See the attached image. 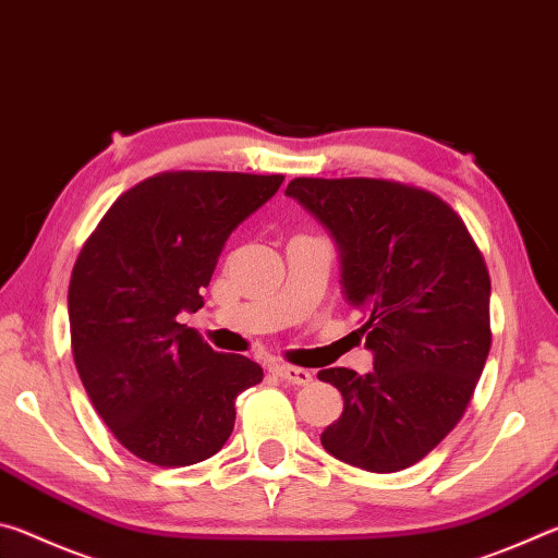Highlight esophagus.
Listing matches in <instances>:
<instances>
[{
  "label": "esophagus",
  "mask_w": 558,
  "mask_h": 558,
  "mask_svg": "<svg viewBox=\"0 0 558 558\" xmlns=\"http://www.w3.org/2000/svg\"><path fill=\"white\" fill-rule=\"evenodd\" d=\"M272 372H276L282 381H288L292 386H307L313 381V374L307 369H300V366H290V364H276L272 366Z\"/></svg>",
  "instance_id": "1"
}]
</instances>
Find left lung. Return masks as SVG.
Returning <instances> with one entry per match:
<instances>
[{
  "label": "left lung",
  "instance_id": "8db88e82",
  "mask_svg": "<svg viewBox=\"0 0 558 558\" xmlns=\"http://www.w3.org/2000/svg\"><path fill=\"white\" fill-rule=\"evenodd\" d=\"M286 196L325 226L342 295L366 325L374 369H323L344 411L323 448L399 472L456 428L489 354V276L465 223L436 194L384 179H292Z\"/></svg>",
  "mask_w": 558,
  "mask_h": 558
}]
</instances>
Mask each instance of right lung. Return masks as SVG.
Wrapping results in <instances>:
<instances>
[{
	"instance_id": "add662e5",
	"label": "right lung",
	"mask_w": 558,
	"mask_h": 558,
	"mask_svg": "<svg viewBox=\"0 0 558 558\" xmlns=\"http://www.w3.org/2000/svg\"><path fill=\"white\" fill-rule=\"evenodd\" d=\"M282 174L167 172L132 186L83 245L69 286L75 369L93 405L132 456L184 468L216 456L235 396L263 381L241 354H221L182 313L204 305L229 235Z\"/></svg>"
}]
</instances>
